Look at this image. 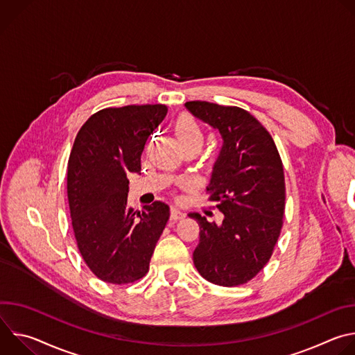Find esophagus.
Masks as SVG:
<instances>
[{"instance_id":"esophagus-1","label":"esophagus","mask_w":355,"mask_h":355,"mask_svg":"<svg viewBox=\"0 0 355 355\" xmlns=\"http://www.w3.org/2000/svg\"><path fill=\"white\" fill-rule=\"evenodd\" d=\"M185 215H187V214H185L184 211H181L180 208H177V207H173V208H171V219H173V220L184 219Z\"/></svg>"}]
</instances>
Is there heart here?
Masks as SVG:
<instances>
[{"mask_svg":"<svg viewBox=\"0 0 355 355\" xmlns=\"http://www.w3.org/2000/svg\"><path fill=\"white\" fill-rule=\"evenodd\" d=\"M175 135L180 141H198L202 143L204 140V135H202V130L198 125V122L185 115L181 116L175 125Z\"/></svg>","mask_w":355,"mask_h":355,"instance_id":"b5f03b06","label":"heart"}]
</instances>
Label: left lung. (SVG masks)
<instances>
[{"label": "left lung", "instance_id": "obj_1", "mask_svg": "<svg viewBox=\"0 0 355 355\" xmlns=\"http://www.w3.org/2000/svg\"><path fill=\"white\" fill-rule=\"evenodd\" d=\"M185 108L223 139L208 185L223 214L220 225L189 214L199 225L193 264L207 281L237 286L254 278L272 256L285 211L284 166L268 130L245 110L207 101Z\"/></svg>", "mask_w": 355, "mask_h": 355}]
</instances>
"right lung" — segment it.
Wrapping results in <instances>:
<instances>
[{
	"label": "right lung",
	"instance_id": "add662e5",
	"mask_svg": "<svg viewBox=\"0 0 355 355\" xmlns=\"http://www.w3.org/2000/svg\"><path fill=\"white\" fill-rule=\"evenodd\" d=\"M167 107L128 105L91 115L78 130L67 166V196L77 247L104 282L143 278L170 218L162 200L135 211L128 205L130 173H140L148 136Z\"/></svg>",
	"mask_w": 355,
	"mask_h": 355
}]
</instances>
